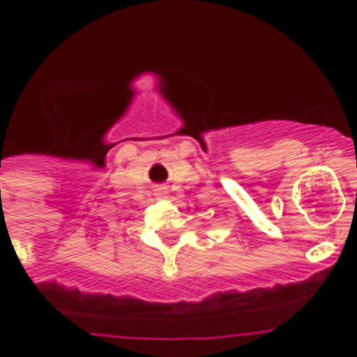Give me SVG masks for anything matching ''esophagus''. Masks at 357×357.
Wrapping results in <instances>:
<instances>
[{"mask_svg":"<svg viewBox=\"0 0 357 357\" xmlns=\"http://www.w3.org/2000/svg\"><path fill=\"white\" fill-rule=\"evenodd\" d=\"M155 195H157V197H159V198H166V197H168V188H166V185L160 184L159 188L155 189Z\"/></svg>","mask_w":357,"mask_h":357,"instance_id":"obj_1","label":"esophagus"}]
</instances>
